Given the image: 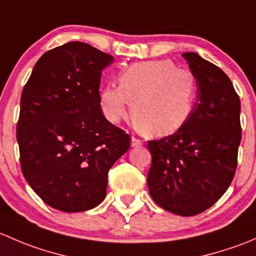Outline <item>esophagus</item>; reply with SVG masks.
I'll return each instance as SVG.
<instances>
[{
    "label": "esophagus",
    "instance_id": "esophagus-1",
    "mask_svg": "<svg viewBox=\"0 0 256 256\" xmlns=\"http://www.w3.org/2000/svg\"><path fill=\"white\" fill-rule=\"evenodd\" d=\"M141 144H142V141L138 140V138H131V146L138 147V146H141Z\"/></svg>",
    "mask_w": 256,
    "mask_h": 256
}]
</instances>
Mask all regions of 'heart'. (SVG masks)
Instances as JSON below:
<instances>
[{
    "instance_id": "heart-1",
    "label": "heart",
    "mask_w": 256,
    "mask_h": 256,
    "mask_svg": "<svg viewBox=\"0 0 256 256\" xmlns=\"http://www.w3.org/2000/svg\"><path fill=\"white\" fill-rule=\"evenodd\" d=\"M197 99L190 70L170 59L138 62L120 73V85H105L100 94L104 115L112 122L126 118L131 104L136 125L148 135L167 136L187 124Z\"/></svg>"
}]
</instances>
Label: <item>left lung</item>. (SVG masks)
<instances>
[{
    "label": "left lung",
    "instance_id": "8db88e82",
    "mask_svg": "<svg viewBox=\"0 0 256 256\" xmlns=\"http://www.w3.org/2000/svg\"><path fill=\"white\" fill-rule=\"evenodd\" d=\"M182 56L197 82V102L182 128L147 142V186L160 207L190 216L210 208L230 186L242 128L240 100L228 76L197 53Z\"/></svg>",
    "mask_w": 256,
    "mask_h": 256
}]
</instances>
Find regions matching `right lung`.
Here are the masks:
<instances>
[{
  "label": "right lung",
  "instance_id": "right-lung-1",
  "mask_svg": "<svg viewBox=\"0 0 256 256\" xmlns=\"http://www.w3.org/2000/svg\"><path fill=\"white\" fill-rule=\"evenodd\" d=\"M114 56L82 42L43 54L20 96V168L52 208L73 213L106 196L108 172L130 148V136L100 108L102 72Z\"/></svg>",
  "mask_w": 256,
  "mask_h": 256
}]
</instances>
